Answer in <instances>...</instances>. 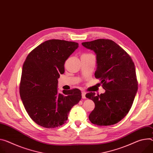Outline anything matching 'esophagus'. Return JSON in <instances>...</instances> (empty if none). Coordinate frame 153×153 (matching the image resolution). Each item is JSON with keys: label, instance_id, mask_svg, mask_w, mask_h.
I'll return each mask as SVG.
<instances>
[{"label": "esophagus", "instance_id": "34e87169", "mask_svg": "<svg viewBox=\"0 0 153 153\" xmlns=\"http://www.w3.org/2000/svg\"><path fill=\"white\" fill-rule=\"evenodd\" d=\"M85 94H86V92H85V91H82V98L83 99H85V98H86Z\"/></svg>", "mask_w": 153, "mask_h": 153}]
</instances>
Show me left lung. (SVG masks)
I'll return each instance as SVG.
<instances>
[{"label":"left lung","mask_w":153,"mask_h":153,"mask_svg":"<svg viewBox=\"0 0 153 153\" xmlns=\"http://www.w3.org/2000/svg\"><path fill=\"white\" fill-rule=\"evenodd\" d=\"M96 55L94 76L100 79L105 90L96 96L86 94L95 107L89 115L90 121L98 126L117 123L130 110L138 90L135 68L129 55L114 41L98 39L82 43Z\"/></svg>","instance_id":"8db88e82"}]
</instances>
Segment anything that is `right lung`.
Wrapping results in <instances>:
<instances>
[{
	"label": "right lung",
	"instance_id": "add662e5",
	"mask_svg": "<svg viewBox=\"0 0 153 153\" xmlns=\"http://www.w3.org/2000/svg\"><path fill=\"white\" fill-rule=\"evenodd\" d=\"M79 44L49 39L32 50L24 63L19 93L29 117L46 128L60 127L68 120L71 108L80 101L82 93L74 88L57 91L58 79L65 72V62Z\"/></svg>",
	"mask_w": 153,
	"mask_h": 153
}]
</instances>
